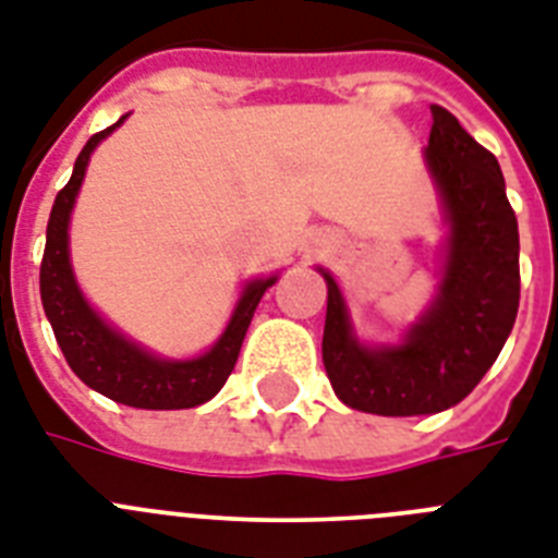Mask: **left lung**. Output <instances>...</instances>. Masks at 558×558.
Here are the masks:
<instances>
[{"instance_id": "1", "label": "left lung", "mask_w": 558, "mask_h": 558, "mask_svg": "<svg viewBox=\"0 0 558 558\" xmlns=\"http://www.w3.org/2000/svg\"><path fill=\"white\" fill-rule=\"evenodd\" d=\"M425 165L440 191L449 240L432 306L402 344L367 348L353 336L330 271L322 356L336 397L379 416L437 414L469 397L501 353L519 313V222L493 153L432 107Z\"/></svg>"}]
</instances>
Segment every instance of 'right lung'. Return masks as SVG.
Listing matches in <instances>:
<instances>
[{"mask_svg":"<svg viewBox=\"0 0 558 558\" xmlns=\"http://www.w3.org/2000/svg\"><path fill=\"white\" fill-rule=\"evenodd\" d=\"M124 118H118L116 124L92 135L74 161L69 185L57 193L46 228L43 266H39V298H43V310L51 322V330H54L65 362L92 390L116 399L121 405L147 408V411H177V408L202 405L210 397H217L219 388L234 371L254 310L260 304L263 292L278 280V275L245 283L243 295L231 313V322L217 339V344L208 353L196 359H182V362L147 353L135 341L112 330L86 304V298L74 280L72 263H69V217H72L83 177H86L92 150L116 126H121Z\"/></svg>","mask_w":558,"mask_h":558,"instance_id":"1","label":"right lung"}]
</instances>
